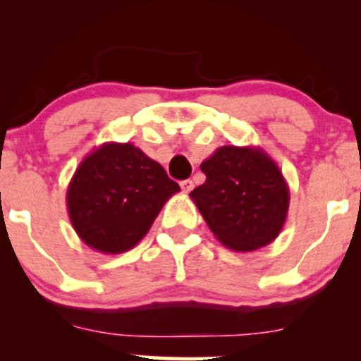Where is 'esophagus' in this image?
I'll list each match as a JSON object with an SVG mask.
<instances>
[{"mask_svg": "<svg viewBox=\"0 0 361 361\" xmlns=\"http://www.w3.org/2000/svg\"><path fill=\"white\" fill-rule=\"evenodd\" d=\"M181 190H183L185 193H190L193 190V181L192 180H185V181H181Z\"/></svg>", "mask_w": 361, "mask_h": 361, "instance_id": "obj_1", "label": "esophagus"}]
</instances>
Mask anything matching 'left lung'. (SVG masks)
Listing matches in <instances>:
<instances>
[{
    "instance_id": "1",
    "label": "left lung",
    "mask_w": 361,
    "mask_h": 361,
    "mask_svg": "<svg viewBox=\"0 0 361 361\" xmlns=\"http://www.w3.org/2000/svg\"><path fill=\"white\" fill-rule=\"evenodd\" d=\"M207 180L190 198L224 246L250 252L275 241L287 221L290 190L259 146H222L200 164Z\"/></svg>"
}]
</instances>
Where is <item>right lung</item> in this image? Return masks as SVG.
<instances>
[{
	"label": "right lung",
	"instance_id": "right-lung-1",
	"mask_svg": "<svg viewBox=\"0 0 361 361\" xmlns=\"http://www.w3.org/2000/svg\"><path fill=\"white\" fill-rule=\"evenodd\" d=\"M180 185L130 142H105L85 156L69 181L66 204L80 239L103 255L137 244Z\"/></svg>",
	"mask_w": 361,
	"mask_h": 361
}]
</instances>
